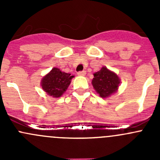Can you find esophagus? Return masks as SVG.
<instances>
[{"label": "esophagus", "mask_w": 160, "mask_h": 160, "mask_svg": "<svg viewBox=\"0 0 160 160\" xmlns=\"http://www.w3.org/2000/svg\"><path fill=\"white\" fill-rule=\"evenodd\" d=\"M77 74H78L79 76H85V74H86V71H84V70L79 71V72H77Z\"/></svg>", "instance_id": "obj_1"}]
</instances>
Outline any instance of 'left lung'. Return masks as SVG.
I'll return each instance as SVG.
<instances>
[{
	"mask_svg": "<svg viewBox=\"0 0 160 160\" xmlns=\"http://www.w3.org/2000/svg\"><path fill=\"white\" fill-rule=\"evenodd\" d=\"M93 76L92 85L101 98H107L117 91L120 80L114 72L104 67L101 70L95 72Z\"/></svg>",
	"mask_w": 160,
	"mask_h": 160,
	"instance_id": "1",
	"label": "left lung"
}]
</instances>
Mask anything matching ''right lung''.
<instances>
[{
    "mask_svg": "<svg viewBox=\"0 0 160 160\" xmlns=\"http://www.w3.org/2000/svg\"><path fill=\"white\" fill-rule=\"evenodd\" d=\"M72 77L73 76H70V73L62 72L54 67L42 80V88L50 96L59 98L68 88Z\"/></svg>",
    "mask_w": 160,
    "mask_h": 160,
    "instance_id": "right-lung-1",
    "label": "right lung"
}]
</instances>
